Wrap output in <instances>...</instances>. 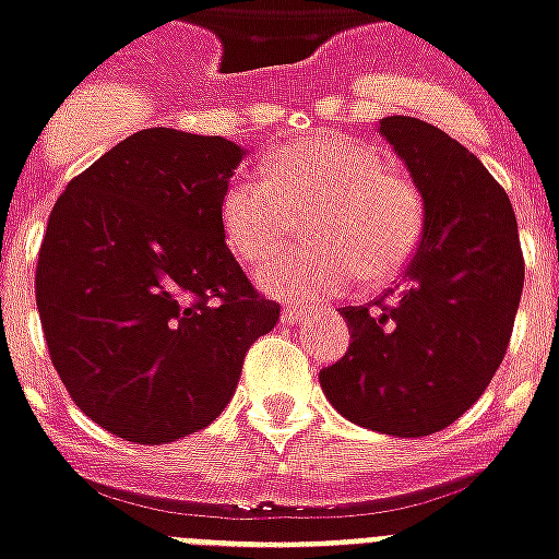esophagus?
Wrapping results in <instances>:
<instances>
[{
  "mask_svg": "<svg viewBox=\"0 0 559 559\" xmlns=\"http://www.w3.org/2000/svg\"><path fill=\"white\" fill-rule=\"evenodd\" d=\"M304 319H307V310H298V307H287V310L281 312L284 324H301Z\"/></svg>",
  "mask_w": 559,
  "mask_h": 559,
  "instance_id": "obj_1",
  "label": "esophagus"
}]
</instances>
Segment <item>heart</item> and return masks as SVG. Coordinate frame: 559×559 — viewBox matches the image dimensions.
Here are the masks:
<instances>
[{"label": "heart", "mask_w": 559, "mask_h": 559, "mask_svg": "<svg viewBox=\"0 0 559 559\" xmlns=\"http://www.w3.org/2000/svg\"><path fill=\"white\" fill-rule=\"evenodd\" d=\"M307 247L275 258L258 284L284 301H321L361 275L388 281L411 264L428 224L419 183L390 169L379 148L344 134L295 140L270 154L264 177L240 175L221 194L217 221L243 264H261L298 233Z\"/></svg>", "instance_id": "heart-1"}]
</instances>
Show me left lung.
Listing matches in <instances>:
<instances>
[{
    "mask_svg": "<svg viewBox=\"0 0 559 559\" xmlns=\"http://www.w3.org/2000/svg\"><path fill=\"white\" fill-rule=\"evenodd\" d=\"M428 203L396 289L344 307L350 347L319 373L344 419L428 437L483 396L506 358L525 261L506 189L468 148L416 117L379 120Z\"/></svg>",
    "mask_w": 559,
    "mask_h": 559,
    "instance_id": "8db88e82",
    "label": "left lung"
}]
</instances>
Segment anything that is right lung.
Wrapping results in <instances>:
<instances>
[{
    "label": "right lung",
    "instance_id": "add662e5",
    "mask_svg": "<svg viewBox=\"0 0 559 559\" xmlns=\"http://www.w3.org/2000/svg\"><path fill=\"white\" fill-rule=\"evenodd\" d=\"M243 148L143 129L53 203L36 261L48 356L108 433L163 444L221 416L281 304L249 284L217 206Z\"/></svg>",
    "mask_w": 559,
    "mask_h": 559
}]
</instances>
